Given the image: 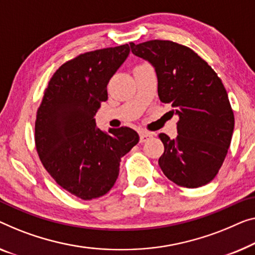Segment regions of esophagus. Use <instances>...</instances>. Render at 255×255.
Wrapping results in <instances>:
<instances>
[{"label":"esophagus","instance_id":"esophagus-1","mask_svg":"<svg viewBox=\"0 0 255 255\" xmlns=\"http://www.w3.org/2000/svg\"><path fill=\"white\" fill-rule=\"evenodd\" d=\"M151 137H153V134H152V132L145 131V130L139 131V140H140V143L146 142V140L150 139Z\"/></svg>","mask_w":255,"mask_h":255}]
</instances>
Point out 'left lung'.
I'll return each instance as SVG.
<instances>
[{
    "instance_id": "obj_1",
    "label": "left lung",
    "mask_w": 255,
    "mask_h": 255,
    "mask_svg": "<svg viewBox=\"0 0 255 255\" xmlns=\"http://www.w3.org/2000/svg\"><path fill=\"white\" fill-rule=\"evenodd\" d=\"M135 56L154 67L158 95L178 117L176 138L164 132L159 166L167 178L185 188L210 183L225 161L235 118L221 79L203 58L185 45L152 40L130 43Z\"/></svg>"
}]
</instances>
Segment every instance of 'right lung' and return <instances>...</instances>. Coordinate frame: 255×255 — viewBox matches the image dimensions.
Returning <instances> with one entry per match:
<instances>
[{
	"mask_svg": "<svg viewBox=\"0 0 255 255\" xmlns=\"http://www.w3.org/2000/svg\"><path fill=\"white\" fill-rule=\"evenodd\" d=\"M129 44L86 52L63 64L36 113L35 145L44 168L83 200L104 196L116 183L121 158L138 143L128 127L102 131L95 116L108 100V83L129 55Z\"/></svg>",
	"mask_w": 255,
	"mask_h": 255,
	"instance_id": "1",
	"label": "right lung"
}]
</instances>
